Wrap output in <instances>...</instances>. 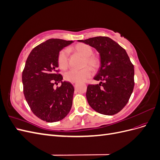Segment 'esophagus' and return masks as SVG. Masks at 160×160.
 I'll list each match as a JSON object with an SVG mask.
<instances>
[{"mask_svg":"<svg viewBox=\"0 0 160 160\" xmlns=\"http://www.w3.org/2000/svg\"><path fill=\"white\" fill-rule=\"evenodd\" d=\"M77 84V83H72V85H74V87H76Z\"/></svg>","mask_w":160,"mask_h":160,"instance_id":"1","label":"esophagus"}]
</instances>
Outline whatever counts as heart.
<instances>
[{
  "label": "heart",
  "instance_id": "heart-1",
  "mask_svg": "<svg viewBox=\"0 0 160 160\" xmlns=\"http://www.w3.org/2000/svg\"><path fill=\"white\" fill-rule=\"evenodd\" d=\"M71 50L84 57L83 69L81 70L72 69L67 72L64 75L66 81L71 83H79L83 82L89 78L92 75V70H97L100 65V61L98 57L93 55V50L92 48L85 43H78L71 48ZM69 57L68 51L62 49L59 51L57 55V64L62 70H66L69 67ZM89 66V67L88 66Z\"/></svg>",
  "mask_w": 160,
  "mask_h": 160
}]
</instances>
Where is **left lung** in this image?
<instances>
[{
	"label": "left lung",
	"instance_id": "obj_1",
	"mask_svg": "<svg viewBox=\"0 0 160 160\" xmlns=\"http://www.w3.org/2000/svg\"><path fill=\"white\" fill-rule=\"evenodd\" d=\"M99 52L101 67L94 79L99 84L88 85L86 98L92 109L101 114L112 115L129 101L134 88V67L126 51L108 37L79 40Z\"/></svg>",
	"mask_w": 160,
	"mask_h": 160
}]
</instances>
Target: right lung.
I'll return each instance as SVG.
<instances>
[{
  "mask_svg": "<svg viewBox=\"0 0 160 160\" xmlns=\"http://www.w3.org/2000/svg\"><path fill=\"white\" fill-rule=\"evenodd\" d=\"M73 42L51 38L31 51L22 71V81L25 99L32 113L47 122L65 118L72 103L74 88L69 82L62 81L57 69V55L62 48ZM61 82L62 85L54 88Z\"/></svg>",
  "mask_w": 160,
  "mask_h": 160,
  "instance_id": "right-lung-1",
  "label": "right lung"
}]
</instances>
